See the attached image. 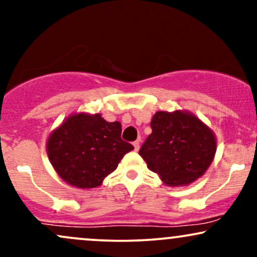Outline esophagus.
Returning a JSON list of instances; mask_svg holds the SVG:
<instances>
[{
	"label": "esophagus",
	"mask_w": 257,
	"mask_h": 257,
	"mask_svg": "<svg viewBox=\"0 0 257 257\" xmlns=\"http://www.w3.org/2000/svg\"><path fill=\"white\" fill-rule=\"evenodd\" d=\"M133 146H134L135 151H139V149H140V139L137 141H134V143H133Z\"/></svg>",
	"instance_id": "1"
}]
</instances>
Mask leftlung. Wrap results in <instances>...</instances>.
Returning a JSON list of instances; mask_svg holds the SVG:
<instances>
[{
  "instance_id": "1",
  "label": "left lung",
  "mask_w": 257,
  "mask_h": 257,
  "mask_svg": "<svg viewBox=\"0 0 257 257\" xmlns=\"http://www.w3.org/2000/svg\"><path fill=\"white\" fill-rule=\"evenodd\" d=\"M139 155L167 186H187L206 172L216 152L215 134L187 111H158Z\"/></svg>"
}]
</instances>
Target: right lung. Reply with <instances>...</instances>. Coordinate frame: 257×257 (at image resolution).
<instances>
[{"label":"right lung","instance_id":"1","mask_svg":"<svg viewBox=\"0 0 257 257\" xmlns=\"http://www.w3.org/2000/svg\"><path fill=\"white\" fill-rule=\"evenodd\" d=\"M119 122L100 113L81 112L67 117L47 140V155L58 175L77 188H94L116 170L133 145L120 139Z\"/></svg>","mask_w":257,"mask_h":257}]
</instances>
